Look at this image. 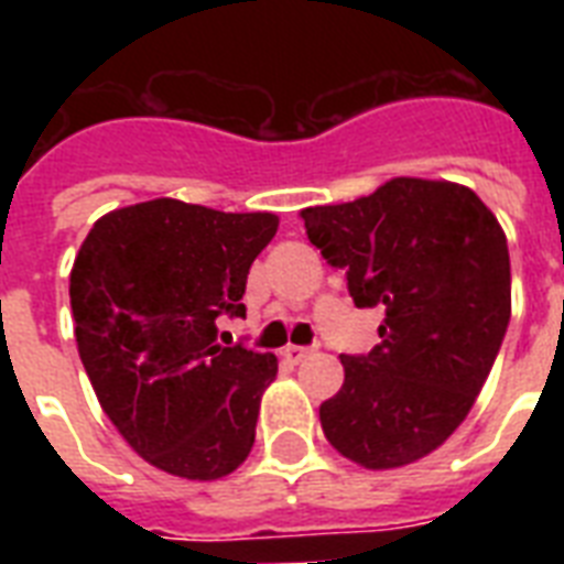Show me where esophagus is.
Wrapping results in <instances>:
<instances>
[{
    "mask_svg": "<svg viewBox=\"0 0 564 564\" xmlns=\"http://www.w3.org/2000/svg\"><path fill=\"white\" fill-rule=\"evenodd\" d=\"M310 354H313V348H304V345H286V348H283V357L290 362H301L304 357H310Z\"/></svg>",
    "mask_w": 564,
    "mask_h": 564,
    "instance_id": "34e87169",
    "label": "esophagus"
}]
</instances>
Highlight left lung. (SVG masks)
I'll list each match as a JSON object with an SVG mask.
<instances>
[{
	"mask_svg": "<svg viewBox=\"0 0 564 564\" xmlns=\"http://www.w3.org/2000/svg\"><path fill=\"white\" fill-rule=\"evenodd\" d=\"M357 307H383L380 345L343 354V389L318 406L327 442L386 471L436 451L471 412L512 316L507 234L454 181L392 178L301 210Z\"/></svg>",
	"mask_w": 564,
	"mask_h": 564,
	"instance_id": "8db88e82",
	"label": "left lung"
}]
</instances>
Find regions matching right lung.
<instances>
[{
  "label": "right lung",
  "instance_id": "1",
  "mask_svg": "<svg viewBox=\"0 0 564 564\" xmlns=\"http://www.w3.org/2000/svg\"><path fill=\"white\" fill-rule=\"evenodd\" d=\"M274 213H221L154 198L105 213L69 272L75 343L101 410L145 463L219 480L251 454L274 354L216 343L246 316L254 257Z\"/></svg>",
  "mask_w": 564,
  "mask_h": 564
}]
</instances>
